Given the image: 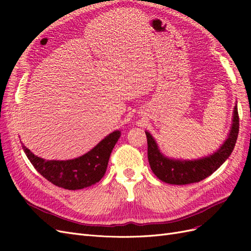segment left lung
Masks as SVG:
<instances>
[{
  "mask_svg": "<svg viewBox=\"0 0 251 251\" xmlns=\"http://www.w3.org/2000/svg\"><path fill=\"white\" fill-rule=\"evenodd\" d=\"M232 123L227 138L214 153L193 160H182L165 156L159 149L156 140L150 132L146 131L148 139V159L150 166L157 178L165 183L184 185L199 182L216 172L230 154L237 142L239 134L238 104L233 108Z\"/></svg>",
  "mask_w": 251,
  "mask_h": 251,
  "instance_id": "1",
  "label": "left lung"
}]
</instances>
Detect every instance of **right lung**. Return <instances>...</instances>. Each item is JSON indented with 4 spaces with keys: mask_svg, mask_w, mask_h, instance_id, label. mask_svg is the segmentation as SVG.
<instances>
[{
    "mask_svg": "<svg viewBox=\"0 0 251 251\" xmlns=\"http://www.w3.org/2000/svg\"><path fill=\"white\" fill-rule=\"evenodd\" d=\"M120 134L119 130L112 132L88 153L69 160H46L35 156L23 143L22 148L29 161L44 178L58 187L75 191L93 185L104 176L110 155Z\"/></svg>",
    "mask_w": 251,
    "mask_h": 251,
    "instance_id": "add662e5",
    "label": "right lung"
}]
</instances>
